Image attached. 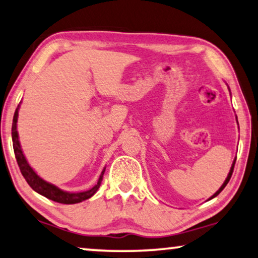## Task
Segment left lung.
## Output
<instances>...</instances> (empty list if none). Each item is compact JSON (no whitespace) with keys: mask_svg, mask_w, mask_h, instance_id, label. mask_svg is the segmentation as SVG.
Returning <instances> with one entry per match:
<instances>
[{"mask_svg":"<svg viewBox=\"0 0 258 258\" xmlns=\"http://www.w3.org/2000/svg\"><path fill=\"white\" fill-rule=\"evenodd\" d=\"M235 162H236V159H235V160H234L233 165H231V167H230V171H229V173H228V177H227V179H226V180H225V182H223V185L221 186V187H220V188H219V191H218V192H216V193L214 194V196H213V197L211 198V199H213V198H215L216 196H218V194H219L220 192H221L223 188H225V187H226V185H227V184H228V181L230 180V177H231V174H233V171H234V165H235Z\"/></svg>","mask_w":258,"mask_h":258,"instance_id":"obj_1","label":"left lung"}]
</instances>
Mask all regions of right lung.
<instances>
[{"label":"right lung","instance_id":"obj_1","mask_svg":"<svg viewBox=\"0 0 258 258\" xmlns=\"http://www.w3.org/2000/svg\"><path fill=\"white\" fill-rule=\"evenodd\" d=\"M17 117H18V107L16 108V110H15V114H14L11 136H13L14 152H15V157H16L17 164L18 166H20V170L22 174H23V177L25 178V180H27V182L30 185V187H31L33 191H36L37 193L46 197L47 199H51L55 201V203L65 204V205L81 203V201L89 199L92 196H94V193L98 191L100 185H101L104 170L101 172V175H100L98 184L93 186V187L91 189H88V191L79 192V193H69V192L61 191V189L55 187L54 185L48 184V182L43 180L42 178H39L38 175L36 174L35 171H33L31 169V166L28 164L23 152H22L20 141H18V134H17Z\"/></svg>","mask_w":258,"mask_h":258}]
</instances>
